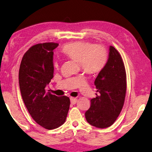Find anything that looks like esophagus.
Here are the masks:
<instances>
[{"label":"esophagus","instance_id":"obj_1","mask_svg":"<svg viewBox=\"0 0 152 152\" xmlns=\"http://www.w3.org/2000/svg\"><path fill=\"white\" fill-rule=\"evenodd\" d=\"M70 102L72 104H75V103L77 102V99L74 98V97H71L70 98Z\"/></svg>","mask_w":152,"mask_h":152}]
</instances>
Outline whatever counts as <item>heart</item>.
Instances as JSON below:
<instances>
[{"mask_svg": "<svg viewBox=\"0 0 152 152\" xmlns=\"http://www.w3.org/2000/svg\"><path fill=\"white\" fill-rule=\"evenodd\" d=\"M62 51L69 59L80 62L83 70L89 74L101 71L107 62V55L105 48L91 42L68 43L63 47ZM55 66H58V64L55 63Z\"/></svg>", "mask_w": 152, "mask_h": 152, "instance_id": "obj_1", "label": "heart"}]
</instances>
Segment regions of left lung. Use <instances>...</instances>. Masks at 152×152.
<instances>
[{
  "instance_id": "obj_1",
  "label": "left lung",
  "mask_w": 152,
  "mask_h": 152,
  "mask_svg": "<svg viewBox=\"0 0 152 152\" xmlns=\"http://www.w3.org/2000/svg\"><path fill=\"white\" fill-rule=\"evenodd\" d=\"M98 94L85 112L86 121L99 129L107 128L117 119L123 107L126 91L124 65L118 51L110 46L107 63L95 80Z\"/></svg>"
}]
</instances>
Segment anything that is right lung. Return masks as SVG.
I'll return each instance as SVG.
<instances>
[{"label":"right lung","mask_w":152,"mask_h":152,"mask_svg":"<svg viewBox=\"0 0 152 152\" xmlns=\"http://www.w3.org/2000/svg\"><path fill=\"white\" fill-rule=\"evenodd\" d=\"M59 44L45 42L32 46L24 54L19 71L20 88L26 108L35 122L51 130L63 124L70 101L47 92L53 78V50Z\"/></svg>","instance_id":"1"}]
</instances>
